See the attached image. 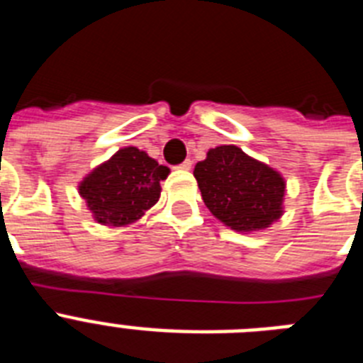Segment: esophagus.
<instances>
[{"label":"esophagus","mask_w":363,"mask_h":363,"mask_svg":"<svg viewBox=\"0 0 363 363\" xmlns=\"http://www.w3.org/2000/svg\"><path fill=\"white\" fill-rule=\"evenodd\" d=\"M191 167H192L191 160H185L184 163H179L178 169H179V171H191Z\"/></svg>","instance_id":"obj_1"}]
</instances>
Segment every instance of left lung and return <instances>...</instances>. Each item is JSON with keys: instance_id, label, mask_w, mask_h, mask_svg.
<instances>
[{"instance_id": "obj_1", "label": "left lung", "mask_w": 363, "mask_h": 363, "mask_svg": "<svg viewBox=\"0 0 363 363\" xmlns=\"http://www.w3.org/2000/svg\"><path fill=\"white\" fill-rule=\"evenodd\" d=\"M203 203L238 233L267 229L284 214L285 179L236 145H220L194 167Z\"/></svg>"}]
</instances>
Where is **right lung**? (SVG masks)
<instances>
[{
    "mask_svg": "<svg viewBox=\"0 0 363 363\" xmlns=\"http://www.w3.org/2000/svg\"><path fill=\"white\" fill-rule=\"evenodd\" d=\"M169 172V167L143 150L125 147L86 174L78 191L98 223L123 227L140 220L160 200V182Z\"/></svg>",
    "mask_w": 363,
    "mask_h": 363,
    "instance_id": "right-lung-1",
    "label": "right lung"
}]
</instances>
